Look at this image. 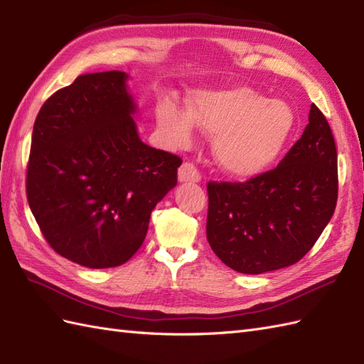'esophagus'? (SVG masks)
<instances>
[{
  "mask_svg": "<svg viewBox=\"0 0 364 364\" xmlns=\"http://www.w3.org/2000/svg\"><path fill=\"white\" fill-rule=\"evenodd\" d=\"M198 168L192 162H183L181 167L178 168V181L180 183H198L200 181Z\"/></svg>",
  "mask_w": 364,
  "mask_h": 364,
  "instance_id": "1",
  "label": "esophagus"
}]
</instances>
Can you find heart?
I'll return each instance as SVG.
<instances>
[{
  "mask_svg": "<svg viewBox=\"0 0 364 364\" xmlns=\"http://www.w3.org/2000/svg\"><path fill=\"white\" fill-rule=\"evenodd\" d=\"M161 129L175 145L191 144L196 127L213 136V156L235 178H253L274 164L292 134L294 112L282 100H267L250 87L202 90L191 107L164 100Z\"/></svg>",
  "mask_w": 364,
  "mask_h": 364,
  "instance_id": "heart-1",
  "label": "heart"
}]
</instances>
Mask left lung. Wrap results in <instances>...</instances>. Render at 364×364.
<instances>
[{
	"label": "left lung",
	"instance_id": "left-lung-1",
	"mask_svg": "<svg viewBox=\"0 0 364 364\" xmlns=\"http://www.w3.org/2000/svg\"><path fill=\"white\" fill-rule=\"evenodd\" d=\"M206 237L236 272L264 274L296 264L335 213L338 154L319 107L275 168L245 183H208Z\"/></svg>",
	"mask_w": 364,
	"mask_h": 364
}]
</instances>
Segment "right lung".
Here are the masks:
<instances>
[{"mask_svg":"<svg viewBox=\"0 0 364 364\" xmlns=\"http://www.w3.org/2000/svg\"><path fill=\"white\" fill-rule=\"evenodd\" d=\"M128 75H80L37 114L26 197L51 249L90 269L122 266L176 186L181 158L141 141Z\"/></svg>","mask_w":364,"mask_h":364,"instance_id":"add662e5","label":"right lung"}]
</instances>
